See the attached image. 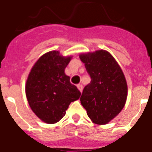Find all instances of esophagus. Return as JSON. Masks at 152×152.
<instances>
[{"mask_svg": "<svg viewBox=\"0 0 152 152\" xmlns=\"http://www.w3.org/2000/svg\"><path fill=\"white\" fill-rule=\"evenodd\" d=\"M77 88H78V90L80 91V92H82V91H83V85H82V84H77Z\"/></svg>", "mask_w": 152, "mask_h": 152, "instance_id": "obj_1", "label": "esophagus"}]
</instances>
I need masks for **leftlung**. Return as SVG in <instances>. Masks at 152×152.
I'll return each mask as SVG.
<instances>
[{
  "label": "left lung",
  "instance_id": "1",
  "mask_svg": "<svg viewBox=\"0 0 152 152\" xmlns=\"http://www.w3.org/2000/svg\"><path fill=\"white\" fill-rule=\"evenodd\" d=\"M91 77L80 96V103L95 124L106 125L117 116L126 104L128 87L123 70L106 50L79 55Z\"/></svg>",
  "mask_w": 152,
  "mask_h": 152
}]
</instances>
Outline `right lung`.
I'll use <instances>...</instances> for the list:
<instances>
[{"label":"right lung","instance_id":"right-lung-1","mask_svg":"<svg viewBox=\"0 0 152 152\" xmlns=\"http://www.w3.org/2000/svg\"><path fill=\"white\" fill-rule=\"evenodd\" d=\"M72 58L57 50L48 52L36 61L28 75L25 86L27 101L36 116L47 124L61 120L70 103L81 94L64 73Z\"/></svg>","mask_w":152,"mask_h":152}]
</instances>
